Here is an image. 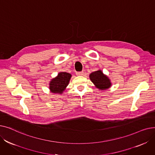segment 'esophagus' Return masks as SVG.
<instances>
[{"mask_svg": "<svg viewBox=\"0 0 155 155\" xmlns=\"http://www.w3.org/2000/svg\"><path fill=\"white\" fill-rule=\"evenodd\" d=\"M76 75L77 76H82L84 75V72L83 71H80V72H77Z\"/></svg>", "mask_w": 155, "mask_h": 155, "instance_id": "esophagus-1", "label": "esophagus"}]
</instances>
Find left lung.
<instances>
[{
	"label": "left lung",
	"mask_w": 155,
	"mask_h": 155,
	"mask_svg": "<svg viewBox=\"0 0 155 155\" xmlns=\"http://www.w3.org/2000/svg\"><path fill=\"white\" fill-rule=\"evenodd\" d=\"M89 77L95 86L99 90H107L111 86L110 79L107 76L104 75L101 70L92 72L89 75Z\"/></svg>",
	"instance_id": "8db88e82"
}]
</instances>
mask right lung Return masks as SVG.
Instances as JSON below:
<instances>
[{
	"label": "right lung",
	"instance_id": "right-lung-1",
	"mask_svg": "<svg viewBox=\"0 0 155 155\" xmlns=\"http://www.w3.org/2000/svg\"><path fill=\"white\" fill-rule=\"evenodd\" d=\"M71 77L70 73L60 72L57 77L53 78L50 83V90L52 93L61 94L68 86Z\"/></svg>",
	"mask_w": 155,
	"mask_h": 155
}]
</instances>
